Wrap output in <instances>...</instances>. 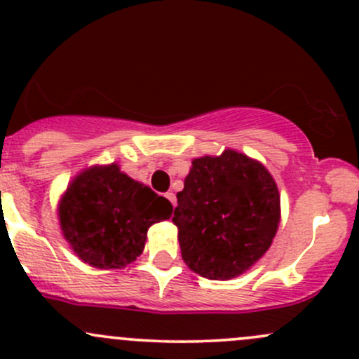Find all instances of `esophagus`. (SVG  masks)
Listing matches in <instances>:
<instances>
[{
    "label": "esophagus",
    "instance_id": "34e87169",
    "mask_svg": "<svg viewBox=\"0 0 359 359\" xmlns=\"http://www.w3.org/2000/svg\"><path fill=\"white\" fill-rule=\"evenodd\" d=\"M165 198H167V199H168V201H170V203H172V205H173V206H175V203H177V198H175V194H173V192H172V191H170V192H167V194H165Z\"/></svg>",
    "mask_w": 359,
    "mask_h": 359
}]
</instances>
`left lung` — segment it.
<instances>
[{"instance_id": "obj_1", "label": "left lung", "mask_w": 359, "mask_h": 359, "mask_svg": "<svg viewBox=\"0 0 359 359\" xmlns=\"http://www.w3.org/2000/svg\"><path fill=\"white\" fill-rule=\"evenodd\" d=\"M177 203L172 222L182 259L210 280H229L251 269L269 251L280 222L273 177L233 149L192 160Z\"/></svg>"}]
</instances>
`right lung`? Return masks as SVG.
I'll return each instance as SVG.
<instances>
[{"label": "right lung", "instance_id": "obj_1", "mask_svg": "<svg viewBox=\"0 0 359 359\" xmlns=\"http://www.w3.org/2000/svg\"><path fill=\"white\" fill-rule=\"evenodd\" d=\"M172 203L120 172L116 163L82 170L58 205L60 227L75 255L96 269H123L142 252L148 229Z\"/></svg>", "mask_w": 359, "mask_h": 359}]
</instances>
